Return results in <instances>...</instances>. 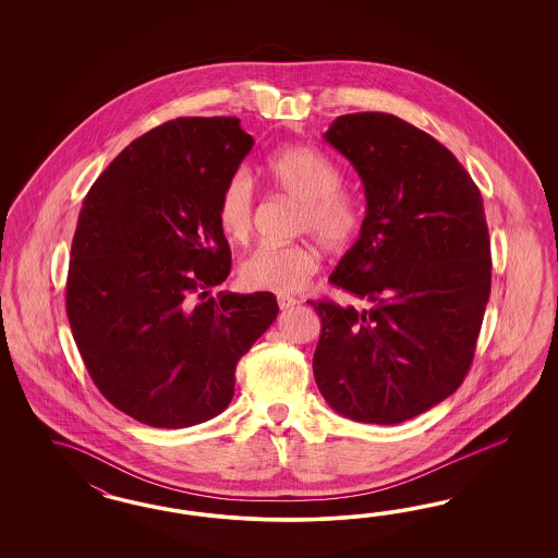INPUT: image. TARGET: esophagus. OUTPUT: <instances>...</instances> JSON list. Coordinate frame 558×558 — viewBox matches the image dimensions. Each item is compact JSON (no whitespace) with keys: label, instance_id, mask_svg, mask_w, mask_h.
<instances>
[{"label":"esophagus","instance_id":"esophagus-1","mask_svg":"<svg viewBox=\"0 0 558 558\" xmlns=\"http://www.w3.org/2000/svg\"><path fill=\"white\" fill-rule=\"evenodd\" d=\"M299 303H301V301L294 299V296H287V294H280V296H278V306H280L282 311H288V308H292L294 304Z\"/></svg>","mask_w":558,"mask_h":558}]
</instances>
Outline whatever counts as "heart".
<instances>
[{
  "label": "heart",
  "mask_w": 558,
  "mask_h": 558,
  "mask_svg": "<svg viewBox=\"0 0 558 558\" xmlns=\"http://www.w3.org/2000/svg\"><path fill=\"white\" fill-rule=\"evenodd\" d=\"M264 175L280 196L299 204L296 235L315 236L327 252H343L360 231V208L341 190L338 166L322 151L306 145H287L271 153ZM222 231L236 243L250 241L255 225V194L247 173L236 171L219 198ZM322 257L313 243L301 241L284 247L264 245L241 262L243 287L278 294L296 292L319 270Z\"/></svg>",
  "instance_id": "obj_1"
}]
</instances>
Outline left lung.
<instances>
[{
	"label": "left lung",
	"mask_w": 558,
	"mask_h": 558,
	"mask_svg": "<svg viewBox=\"0 0 558 558\" xmlns=\"http://www.w3.org/2000/svg\"><path fill=\"white\" fill-rule=\"evenodd\" d=\"M323 138L366 196L329 282L371 306L308 301L322 319L315 383L348 420L405 422L448 399L473 364L490 294L483 198L452 153L392 114L339 117Z\"/></svg>",
	"instance_id": "8db88e82"
}]
</instances>
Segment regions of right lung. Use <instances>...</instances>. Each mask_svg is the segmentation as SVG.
<instances>
[{
    "instance_id": "add662e5",
    "label": "right lung",
    "mask_w": 558,
    "mask_h": 558,
    "mask_svg": "<svg viewBox=\"0 0 558 558\" xmlns=\"http://www.w3.org/2000/svg\"><path fill=\"white\" fill-rule=\"evenodd\" d=\"M254 138L239 119H175L135 138L89 187L68 274L69 325L101 395L151 427L225 411L235 368L278 317L271 292H220L225 184Z\"/></svg>"
}]
</instances>
